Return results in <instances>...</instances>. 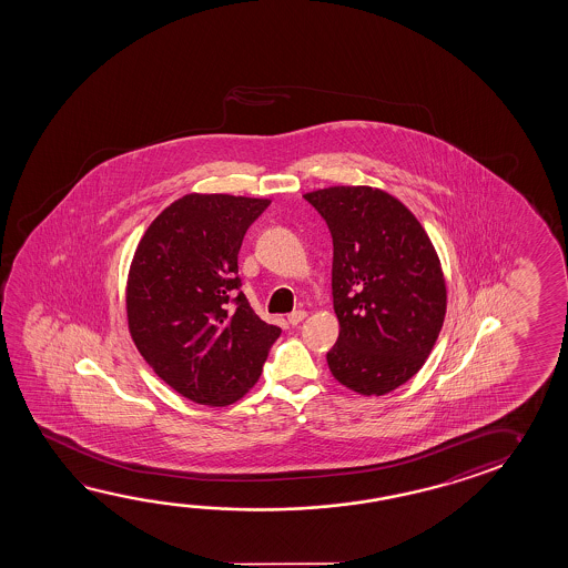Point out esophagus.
Wrapping results in <instances>:
<instances>
[{
	"mask_svg": "<svg viewBox=\"0 0 568 568\" xmlns=\"http://www.w3.org/2000/svg\"><path fill=\"white\" fill-rule=\"evenodd\" d=\"M306 317V312L304 310H294V312H290L288 314V324L290 326H298L300 322Z\"/></svg>",
	"mask_w": 568,
	"mask_h": 568,
	"instance_id": "1",
	"label": "esophagus"
}]
</instances>
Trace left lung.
Listing matches in <instances>:
<instances>
[{"instance_id": "8db88e82", "label": "left lung", "mask_w": 568, "mask_h": 568, "mask_svg": "<svg viewBox=\"0 0 568 568\" xmlns=\"http://www.w3.org/2000/svg\"><path fill=\"white\" fill-rule=\"evenodd\" d=\"M304 199L334 242L339 336L327 352L329 372L357 394H389L422 369L442 332L439 258L414 214L379 189L329 186Z\"/></svg>"}]
</instances>
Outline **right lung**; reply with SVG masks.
<instances>
[{
	"label": "right lung",
	"instance_id": "obj_1",
	"mask_svg": "<svg viewBox=\"0 0 568 568\" xmlns=\"http://www.w3.org/2000/svg\"><path fill=\"white\" fill-rule=\"evenodd\" d=\"M268 204L186 194L136 246L126 282L131 336L154 374L196 404L241 399L282 332L254 314L239 276L244 234Z\"/></svg>",
	"mask_w": 568,
	"mask_h": 568
}]
</instances>
